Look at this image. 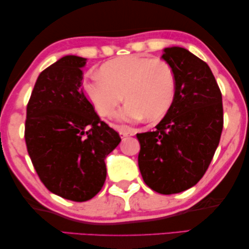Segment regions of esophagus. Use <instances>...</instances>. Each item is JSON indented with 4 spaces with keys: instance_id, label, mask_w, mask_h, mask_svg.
<instances>
[{
    "instance_id": "34e87169",
    "label": "esophagus",
    "mask_w": 249,
    "mask_h": 249,
    "mask_svg": "<svg viewBox=\"0 0 249 249\" xmlns=\"http://www.w3.org/2000/svg\"><path fill=\"white\" fill-rule=\"evenodd\" d=\"M120 136H121V138H124V137H129V136H132V133L131 132H129V131H125V130H120Z\"/></svg>"
}]
</instances>
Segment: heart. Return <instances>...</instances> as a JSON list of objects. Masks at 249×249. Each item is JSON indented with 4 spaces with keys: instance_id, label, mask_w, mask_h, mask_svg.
Masks as SVG:
<instances>
[{
    "instance_id": "1",
    "label": "heart",
    "mask_w": 249,
    "mask_h": 249,
    "mask_svg": "<svg viewBox=\"0 0 249 249\" xmlns=\"http://www.w3.org/2000/svg\"><path fill=\"white\" fill-rule=\"evenodd\" d=\"M100 72L101 76L85 81L84 88L101 117L113 116L124 95L128 103L118 113L121 122L143 117L146 121H158L174 103V72L164 60L128 56L105 64Z\"/></svg>"
}]
</instances>
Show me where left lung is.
I'll list each match as a JSON object with an SVG mask.
<instances>
[{
    "label": "left lung",
    "instance_id": "8db88e82",
    "mask_svg": "<svg viewBox=\"0 0 249 249\" xmlns=\"http://www.w3.org/2000/svg\"><path fill=\"white\" fill-rule=\"evenodd\" d=\"M162 59L175 77L172 107L153 131L137 133L138 164L150 189L180 193L209 169L224 124L222 92L211 68L185 48H164Z\"/></svg>",
    "mask_w": 249,
    "mask_h": 249
}]
</instances>
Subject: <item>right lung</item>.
I'll use <instances>...</instances> for the list:
<instances>
[{"label":"right lung","instance_id":"add662e5","mask_svg":"<svg viewBox=\"0 0 249 249\" xmlns=\"http://www.w3.org/2000/svg\"><path fill=\"white\" fill-rule=\"evenodd\" d=\"M86 62L65 56L40 72L27 104L24 132L43 184L74 202L88 201L103 189L105 159L121 141L85 95L81 67Z\"/></svg>","mask_w":249,"mask_h":249}]
</instances>
